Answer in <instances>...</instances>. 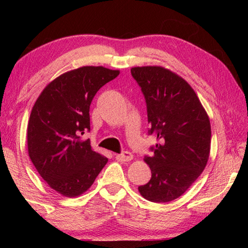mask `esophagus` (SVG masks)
<instances>
[{"mask_svg": "<svg viewBox=\"0 0 248 248\" xmlns=\"http://www.w3.org/2000/svg\"><path fill=\"white\" fill-rule=\"evenodd\" d=\"M132 158H133V155L130 153V152H128V151H124V152L120 153V154H116V159H117V161L123 162V163L131 161Z\"/></svg>", "mask_w": 248, "mask_h": 248, "instance_id": "34e87169", "label": "esophagus"}]
</instances>
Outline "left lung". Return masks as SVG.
Here are the masks:
<instances>
[{
	"instance_id": "obj_1",
	"label": "left lung",
	"mask_w": 248,
	"mask_h": 248,
	"mask_svg": "<svg viewBox=\"0 0 248 248\" xmlns=\"http://www.w3.org/2000/svg\"><path fill=\"white\" fill-rule=\"evenodd\" d=\"M133 78L144 95L149 134L159 143L152 156H144L152 177L139 186L152 202L177 199L202 173L210 154L211 125L192 87L163 66H136Z\"/></svg>"
}]
</instances>
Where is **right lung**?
Listing matches in <instances>:
<instances>
[{
    "label": "right lung",
    "instance_id": "right-lung-1",
    "mask_svg": "<svg viewBox=\"0 0 248 248\" xmlns=\"http://www.w3.org/2000/svg\"><path fill=\"white\" fill-rule=\"evenodd\" d=\"M118 70L82 66L50 82L31 109L27 125L28 154L52 189L78 197L93 185L108 158L92 149L90 106L100 87L119 75Z\"/></svg>",
    "mask_w": 248,
    "mask_h": 248
}]
</instances>
